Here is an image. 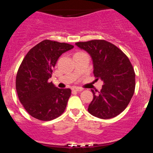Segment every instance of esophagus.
<instances>
[{"label":"esophagus","instance_id":"34e87169","mask_svg":"<svg viewBox=\"0 0 153 153\" xmlns=\"http://www.w3.org/2000/svg\"><path fill=\"white\" fill-rule=\"evenodd\" d=\"M73 90H74V91H76V92H81L82 90H83V89L80 88V87H73Z\"/></svg>","mask_w":153,"mask_h":153}]
</instances>
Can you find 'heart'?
<instances>
[{"label":"heart","instance_id":"heart-1","mask_svg":"<svg viewBox=\"0 0 153 153\" xmlns=\"http://www.w3.org/2000/svg\"><path fill=\"white\" fill-rule=\"evenodd\" d=\"M78 53H83V52H78Z\"/></svg>","mask_w":153,"mask_h":153}]
</instances>
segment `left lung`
Returning a JSON list of instances; mask_svg holds the SVG:
<instances>
[{
  "instance_id": "left-lung-1",
  "label": "left lung",
  "mask_w": 153,
  "mask_h": 153,
  "mask_svg": "<svg viewBox=\"0 0 153 153\" xmlns=\"http://www.w3.org/2000/svg\"><path fill=\"white\" fill-rule=\"evenodd\" d=\"M76 45L89 53L93 59L96 80L103 81L98 94L92 90L93 99L88 112L100 119H111L122 113L132 99L136 74L129 58L120 48L104 40L77 42Z\"/></svg>"
}]
</instances>
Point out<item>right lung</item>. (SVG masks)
<instances>
[{
    "instance_id": "add662e5",
    "label": "right lung",
    "mask_w": 153,
    "mask_h": 153,
    "mask_svg": "<svg viewBox=\"0 0 153 153\" xmlns=\"http://www.w3.org/2000/svg\"><path fill=\"white\" fill-rule=\"evenodd\" d=\"M74 46L44 40L31 48L21 62L16 76L19 100L26 111L42 121L63 114L71 95L70 89H59L49 82L58 58Z\"/></svg>"
}]
</instances>
